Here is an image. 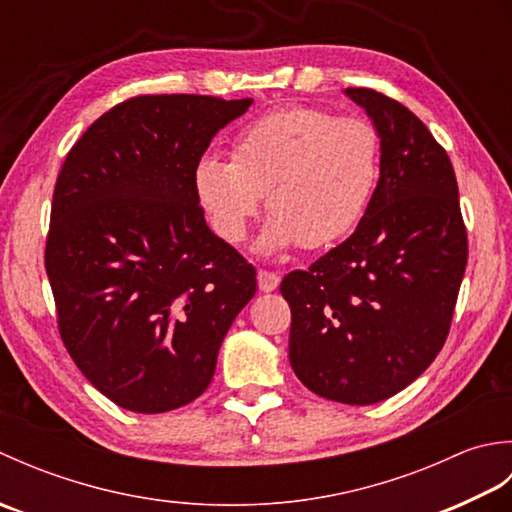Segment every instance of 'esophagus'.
Masks as SVG:
<instances>
[{"mask_svg":"<svg viewBox=\"0 0 512 512\" xmlns=\"http://www.w3.org/2000/svg\"><path fill=\"white\" fill-rule=\"evenodd\" d=\"M279 275L277 273H270V270H259L257 273V284H259V290L262 292H273L279 288Z\"/></svg>","mask_w":512,"mask_h":512,"instance_id":"esophagus-1","label":"esophagus"}]
</instances>
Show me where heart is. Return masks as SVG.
Returning <instances> with one entry per match:
<instances>
[{"label":"heart","instance_id":"b5f03b06","mask_svg":"<svg viewBox=\"0 0 512 512\" xmlns=\"http://www.w3.org/2000/svg\"><path fill=\"white\" fill-rule=\"evenodd\" d=\"M380 176V136L363 118L290 107L257 118L233 140V158L202 156L193 189L215 233L239 244L262 209V255L325 248L361 222Z\"/></svg>","mask_w":512,"mask_h":512}]
</instances>
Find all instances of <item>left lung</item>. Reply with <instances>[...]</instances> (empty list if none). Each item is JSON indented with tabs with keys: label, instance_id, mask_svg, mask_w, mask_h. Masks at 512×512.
<instances>
[{
	"label": "left lung",
	"instance_id": "1",
	"mask_svg": "<svg viewBox=\"0 0 512 512\" xmlns=\"http://www.w3.org/2000/svg\"><path fill=\"white\" fill-rule=\"evenodd\" d=\"M380 136V178L343 244L281 281L290 365L314 394L374 405L442 350L466 268L458 182L436 138L389 96L347 88Z\"/></svg>",
	"mask_w": 512,
	"mask_h": 512
}]
</instances>
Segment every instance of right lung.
<instances>
[{
    "mask_svg": "<svg viewBox=\"0 0 512 512\" xmlns=\"http://www.w3.org/2000/svg\"><path fill=\"white\" fill-rule=\"evenodd\" d=\"M253 99L136 96L92 123L52 195L46 273L83 376L136 413L189 405L255 297V268L217 237L193 189L213 136Z\"/></svg>",
    "mask_w": 512,
    "mask_h": 512,
    "instance_id": "add662e5",
    "label": "right lung"
}]
</instances>
